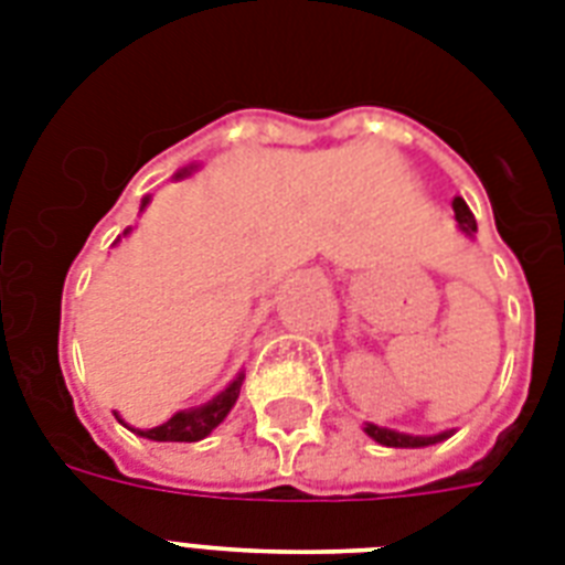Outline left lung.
Segmentation results:
<instances>
[{"label":"left lung","instance_id":"1","mask_svg":"<svg viewBox=\"0 0 565 565\" xmlns=\"http://www.w3.org/2000/svg\"><path fill=\"white\" fill-rule=\"evenodd\" d=\"M451 207H455V220L457 225L472 237L475 231H478V222H475L472 211H469V204L460 199V195H455V202H451ZM366 434H370L375 443H381V446H390V448H422V446H434V443H443V439H448L455 430H443V434H434V437H413V434H398V430H390V428H377V425H372V422H366Z\"/></svg>","mask_w":565,"mask_h":565}]
</instances>
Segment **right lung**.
Here are the masks:
<instances>
[{"mask_svg": "<svg viewBox=\"0 0 565 565\" xmlns=\"http://www.w3.org/2000/svg\"><path fill=\"white\" fill-rule=\"evenodd\" d=\"M184 175H190V170H181L175 179H184ZM146 204H149V195H146L143 204H140V211H143ZM239 386H243V375L234 377V381H231V384L225 386L220 395H213L211 402L202 404V407L179 411L175 416H170V419L163 422V425H158V428L137 430V434L146 439H158V443H199V439L207 437V434H211V430L216 428V425H220L225 416H228V411L234 407V402H237ZM122 425H126V422H122Z\"/></svg>", "mask_w": 565, "mask_h": 565, "instance_id": "obj_1", "label": "right lung"}]
</instances>
